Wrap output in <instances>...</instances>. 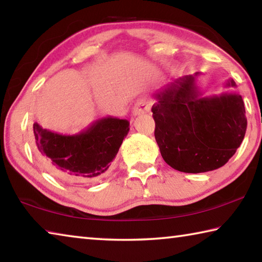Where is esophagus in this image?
Returning a JSON list of instances; mask_svg holds the SVG:
<instances>
[{
  "instance_id": "1",
  "label": "esophagus",
  "mask_w": 262,
  "mask_h": 262,
  "mask_svg": "<svg viewBox=\"0 0 262 262\" xmlns=\"http://www.w3.org/2000/svg\"><path fill=\"white\" fill-rule=\"evenodd\" d=\"M151 108V101L148 99H139L135 103L134 107H133V114L140 115L143 113H147Z\"/></svg>"
}]
</instances>
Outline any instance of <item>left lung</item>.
I'll use <instances>...</instances> for the list:
<instances>
[{
	"label": "left lung",
	"instance_id": "8db88e82",
	"mask_svg": "<svg viewBox=\"0 0 262 262\" xmlns=\"http://www.w3.org/2000/svg\"><path fill=\"white\" fill-rule=\"evenodd\" d=\"M200 73L180 77L154 95L155 139L162 157L174 170L201 173L223 166L241 147L246 133L241 95L203 97ZM225 86H236L229 79Z\"/></svg>",
	"mask_w": 262,
	"mask_h": 262
}]
</instances>
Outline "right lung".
I'll return each instance as SVG.
<instances>
[{
	"instance_id": "right-lung-1",
	"label": "right lung",
	"mask_w": 262,
	"mask_h": 262,
	"mask_svg": "<svg viewBox=\"0 0 262 262\" xmlns=\"http://www.w3.org/2000/svg\"><path fill=\"white\" fill-rule=\"evenodd\" d=\"M129 132V121L113 117L92 122L78 134L63 135L33 123L34 142L41 163L53 176L73 183L103 177Z\"/></svg>"
}]
</instances>
